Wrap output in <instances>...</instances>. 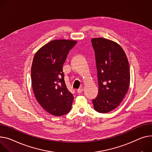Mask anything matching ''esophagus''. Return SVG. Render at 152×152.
I'll use <instances>...</instances> for the list:
<instances>
[{"mask_svg": "<svg viewBox=\"0 0 152 152\" xmlns=\"http://www.w3.org/2000/svg\"><path fill=\"white\" fill-rule=\"evenodd\" d=\"M83 90H84V88H79V89H77V92L79 94H81L83 92Z\"/></svg>", "mask_w": 152, "mask_h": 152, "instance_id": "1", "label": "esophagus"}]
</instances>
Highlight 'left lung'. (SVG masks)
Segmentation results:
<instances>
[{"mask_svg": "<svg viewBox=\"0 0 152 152\" xmlns=\"http://www.w3.org/2000/svg\"><path fill=\"white\" fill-rule=\"evenodd\" d=\"M95 50L98 94L92 100L94 109L107 113L118 107L129 89V66L122 48L104 38L91 39Z\"/></svg>", "mask_w": 152, "mask_h": 152, "instance_id": "8db88e82", "label": "left lung"}]
</instances>
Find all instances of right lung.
<instances>
[{"label": "right lung", "instance_id": "1", "mask_svg": "<svg viewBox=\"0 0 152 152\" xmlns=\"http://www.w3.org/2000/svg\"><path fill=\"white\" fill-rule=\"evenodd\" d=\"M77 42L55 39L35 53L31 68L32 86L38 103L49 114L62 116L72 109L73 95L64 79L63 65Z\"/></svg>", "mask_w": 152, "mask_h": 152}]
</instances>
